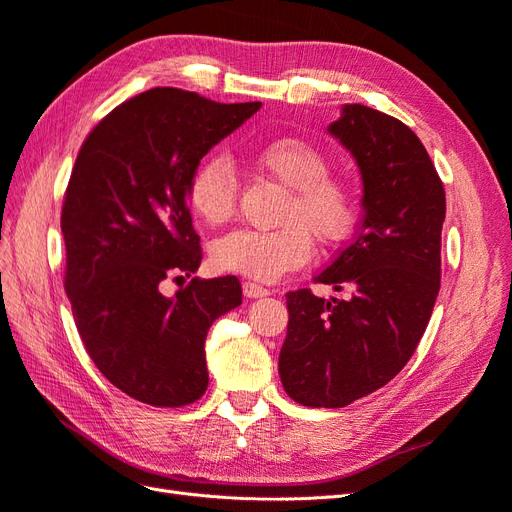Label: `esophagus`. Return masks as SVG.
Instances as JSON below:
<instances>
[{
    "label": "esophagus",
    "mask_w": 512,
    "mask_h": 512,
    "mask_svg": "<svg viewBox=\"0 0 512 512\" xmlns=\"http://www.w3.org/2000/svg\"><path fill=\"white\" fill-rule=\"evenodd\" d=\"M243 294H245L247 299H262V297H269L271 290L256 284V282H245L243 284Z\"/></svg>",
    "instance_id": "1"
}]
</instances>
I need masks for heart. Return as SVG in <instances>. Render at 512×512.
<instances>
[{"label":"heart","mask_w":512,"mask_h":512,"mask_svg":"<svg viewBox=\"0 0 512 512\" xmlns=\"http://www.w3.org/2000/svg\"><path fill=\"white\" fill-rule=\"evenodd\" d=\"M254 164L288 190L277 230H237L211 245L209 258L222 273L275 282L305 265L312 237L320 245L342 243L356 222L354 185L329 175V160L309 141L284 136L262 145ZM188 205L207 226L226 224L237 209V179L222 156L200 162L188 179Z\"/></svg>","instance_id":"heart-1"}]
</instances>
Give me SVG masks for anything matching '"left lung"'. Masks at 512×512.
<instances>
[{
  "mask_svg": "<svg viewBox=\"0 0 512 512\" xmlns=\"http://www.w3.org/2000/svg\"><path fill=\"white\" fill-rule=\"evenodd\" d=\"M329 132L359 164L363 218L309 288L286 294L280 378L307 408H344L391 382L410 361L440 290L444 185L427 149L399 119L346 104Z\"/></svg>",
  "mask_w": 512,
  "mask_h": 512,
  "instance_id": "8db88e82",
  "label": "left lung"
}]
</instances>
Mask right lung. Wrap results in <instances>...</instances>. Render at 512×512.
<instances>
[{
  "label": "right lung",
  "instance_id": "add662e5",
  "mask_svg": "<svg viewBox=\"0 0 512 512\" xmlns=\"http://www.w3.org/2000/svg\"><path fill=\"white\" fill-rule=\"evenodd\" d=\"M258 108L156 87L113 108L76 156L61 207L64 286L91 361L143 404L203 397L207 331L241 305L235 275L192 277L175 297L160 286L203 260L185 196L192 170Z\"/></svg>",
  "mask_w": 512,
  "mask_h": 512
}]
</instances>
